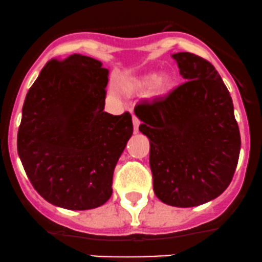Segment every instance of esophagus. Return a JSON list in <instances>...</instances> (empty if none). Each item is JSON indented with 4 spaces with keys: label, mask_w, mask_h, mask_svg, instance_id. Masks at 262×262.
Listing matches in <instances>:
<instances>
[{
    "label": "esophagus",
    "mask_w": 262,
    "mask_h": 262,
    "mask_svg": "<svg viewBox=\"0 0 262 262\" xmlns=\"http://www.w3.org/2000/svg\"><path fill=\"white\" fill-rule=\"evenodd\" d=\"M132 122H134L135 132H137V131H139V126H140V123H141V121H140L139 118L136 117V116H134V117H132Z\"/></svg>",
    "instance_id": "obj_1"
}]
</instances>
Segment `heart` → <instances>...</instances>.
<instances>
[{"label": "heart", "instance_id": "heart-1", "mask_svg": "<svg viewBox=\"0 0 262 262\" xmlns=\"http://www.w3.org/2000/svg\"><path fill=\"white\" fill-rule=\"evenodd\" d=\"M154 84H156V90L159 92H165L168 91V88L170 87V79L168 77H161L159 78L158 74H146L142 75V77L137 78L136 80L134 82V88L140 91L144 90H149V88L152 87Z\"/></svg>", "mask_w": 262, "mask_h": 262}]
</instances>
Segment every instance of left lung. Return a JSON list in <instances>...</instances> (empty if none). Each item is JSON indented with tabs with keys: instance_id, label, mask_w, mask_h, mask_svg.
Listing matches in <instances>:
<instances>
[{
	"instance_id": "obj_1",
	"label": "left lung",
	"mask_w": 262,
	"mask_h": 262,
	"mask_svg": "<svg viewBox=\"0 0 262 262\" xmlns=\"http://www.w3.org/2000/svg\"><path fill=\"white\" fill-rule=\"evenodd\" d=\"M187 82L168 96L141 101L135 113L150 140L156 196L174 207H195L230 185L241 136L227 87L214 67L191 53L172 54Z\"/></svg>"
}]
</instances>
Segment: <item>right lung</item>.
Masks as SVG:
<instances>
[{
    "instance_id": "1",
    "label": "right lung",
    "mask_w": 262,
    "mask_h": 262,
    "mask_svg": "<svg viewBox=\"0 0 262 262\" xmlns=\"http://www.w3.org/2000/svg\"><path fill=\"white\" fill-rule=\"evenodd\" d=\"M108 69L90 56L51 59L26 94L17 152L35 190L72 211L112 195L113 170L131 137L128 112H103Z\"/></svg>"
}]
</instances>
